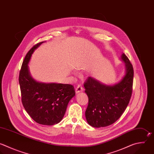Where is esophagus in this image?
I'll return each instance as SVG.
<instances>
[{
  "label": "esophagus",
  "mask_w": 154,
  "mask_h": 154,
  "mask_svg": "<svg viewBox=\"0 0 154 154\" xmlns=\"http://www.w3.org/2000/svg\"><path fill=\"white\" fill-rule=\"evenodd\" d=\"M82 91H83V88L81 85H78L77 87L75 88L76 93H78L82 92Z\"/></svg>",
  "instance_id": "obj_1"
}]
</instances>
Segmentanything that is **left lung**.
Here are the masks:
<instances>
[{
  "label": "left lung",
  "instance_id": "left-lung-1",
  "mask_svg": "<svg viewBox=\"0 0 154 154\" xmlns=\"http://www.w3.org/2000/svg\"><path fill=\"white\" fill-rule=\"evenodd\" d=\"M120 59L125 64V73L119 82L108 85L89 77L84 83L85 92L88 97L85 118L88 123L94 128L105 127L114 123L120 117L129 102L133 67L123 53Z\"/></svg>",
  "mask_w": 154,
  "mask_h": 154
}]
</instances>
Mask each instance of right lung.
Returning a JSON list of instances; mask_svg holds the SVG:
<instances>
[{"instance_id": "add662e5", "label": "right lung", "mask_w": 154, "mask_h": 154, "mask_svg": "<svg viewBox=\"0 0 154 154\" xmlns=\"http://www.w3.org/2000/svg\"><path fill=\"white\" fill-rule=\"evenodd\" d=\"M45 42L37 44L28 52L19 80L22 101L26 112L37 123L51 126L61 121L75 91L72 85L38 82L31 76L28 64L32 55Z\"/></svg>"}]
</instances>
